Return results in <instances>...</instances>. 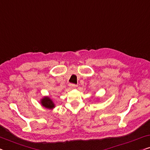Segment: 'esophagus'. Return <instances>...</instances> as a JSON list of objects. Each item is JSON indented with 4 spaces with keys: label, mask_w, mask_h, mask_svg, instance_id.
I'll list each match as a JSON object with an SVG mask.
<instances>
[{
    "label": "esophagus",
    "mask_w": 150,
    "mask_h": 150,
    "mask_svg": "<svg viewBox=\"0 0 150 150\" xmlns=\"http://www.w3.org/2000/svg\"><path fill=\"white\" fill-rule=\"evenodd\" d=\"M69 87L71 88V89H75V88L77 87V85H74V84H69Z\"/></svg>",
    "instance_id": "esophagus-1"
}]
</instances>
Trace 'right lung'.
<instances>
[{"instance_id": "obj_1", "label": "right lung", "mask_w": 150, "mask_h": 150, "mask_svg": "<svg viewBox=\"0 0 150 150\" xmlns=\"http://www.w3.org/2000/svg\"><path fill=\"white\" fill-rule=\"evenodd\" d=\"M40 103L43 107L48 108V109H53L55 107L54 102L48 96H44V98L40 100Z\"/></svg>"}]
</instances>
